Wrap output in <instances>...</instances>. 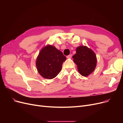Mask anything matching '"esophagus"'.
I'll use <instances>...</instances> for the list:
<instances>
[{"label":"esophagus","mask_w":123,"mask_h":123,"mask_svg":"<svg viewBox=\"0 0 123 123\" xmlns=\"http://www.w3.org/2000/svg\"><path fill=\"white\" fill-rule=\"evenodd\" d=\"M71 57H72V55L71 54H70V55H69L68 56H67V58H71Z\"/></svg>","instance_id":"1"}]
</instances>
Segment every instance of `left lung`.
<instances>
[{
	"label": "left lung",
	"instance_id": "left-lung-1",
	"mask_svg": "<svg viewBox=\"0 0 123 123\" xmlns=\"http://www.w3.org/2000/svg\"><path fill=\"white\" fill-rule=\"evenodd\" d=\"M72 57L77 66L78 71L82 76H88L96 67V55L93 51L86 46L78 47L76 54Z\"/></svg>",
	"mask_w": 123,
	"mask_h": 123
}]
</instances>
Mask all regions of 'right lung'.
Segmentation results:
<instances>
[{"label": "right lung", "instance_id": "1", "mask_svg": "<svg viewBox=\"0 0 123 123\" xmlns=\"http://www.w3.org/2000/svg\"><path fill=\"white\" fill-rule=\"evenodd\" d=\"M66 59L61 51L48 45L40 51L37 58L36 67L40 75L47 79H52L61 72Z\"/></svg>", "mask_w": 123, "mask_h": 123}]
</instances>
